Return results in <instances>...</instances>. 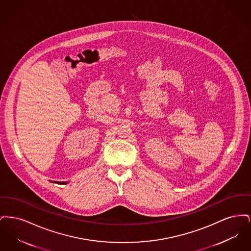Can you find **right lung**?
Returning a JSON list of instances; mask_svg holds the SVG:
<instances>
[{
	"mask_svg": "<svg viewBox=\"0 0 251 251\" xmlns=\"http://www.w3.org/2000/svg\"><path fill=\"white\" fill-rule=\"evenodd\" d=\"M61 183H65V182H61Z\"/></svg>",
	"mask_w": 251,
	"mask_h": 251,
	"instance_id": "obj_1",
	"label": "right lung"
}]
</instances>
